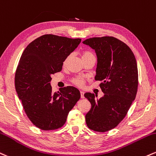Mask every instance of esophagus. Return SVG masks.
<instances>
[{
	"mask_svg": "<svg viewBox=\"0 0 156 156\" xmlns=\"http://www.w3.org/2000/svg\"><path fill=\"white\" fill-rule=\"evenodd\" d=\"M80 97H81V99L84 98V93L83 91H80Z\"/></svg>",
	"mask_w": 156,
	"mask_h": 156,
	"instance_id": "obj_1",
	"label": "esophagus"
}]
</instances>
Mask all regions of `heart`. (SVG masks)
<instances>
[{
    "instance_id": "heart-1",
    "label": "heart",
    "mask_w": 156,
    "mask_h": 156,
    "mask_svg": "<svg viewBox=\"0 0 156 156\" xmlns=\"http://www.w3.org/2000/svg\"><path fill=\"white\" fill-rule=\"evenodd\" d=\"M70 58V55L67 56V57L65 58L63 62L64 65H66ZM88 58H96V57H95V55L94 54L93 52L90 51H84L83 53H82V59L83 60L85 59H88ZM86 80H87V78H85V77L76 76V77H73L72 79H71V83L74 84L75 86H78V87H83V86L85 85Z\"/></svg>"
}]
</instances>
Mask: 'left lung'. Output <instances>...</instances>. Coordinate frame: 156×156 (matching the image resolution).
Instances as JSON below:
<instances>
[{
	"instance_id": "8db88e82",
	"label": "left lung",
	"mask_w": 156,
	"mask_h": 156,
	"mask_svg": "<svg viewBox=\"0 0 156 156\" xmlns=\"http://www.w3.org/2000/svg\"><path fill=\"white\" fill-rule=\"evenodd\" d=\"M83 43L96 51L98 62L95 80L102 81L99 86L105 94L99 99H95L94 94H84L91 104L86 115V124L94 132H108L123 121L136 97V61L131 48L114 37H91Z\"/></svg>"
}]
</instances>
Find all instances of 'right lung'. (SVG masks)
Listing matches in <instances>:
<instances>
[{
	"instance_id": "1",
	"label": "right lung",
	"mask_w": 156,
	"mask_h": 156,
	"mask_svg": "<svg viewBox=\"0 0 156 156\" xmlns=\"http://www.w3.org/2000/svg\"><path fill=\"white\" fill-rule=\"evenodd\" d=\"M81 41L52 34L37 37L24 50L15 73V88L28 119L44 131L61 128L80 98L79 90L64 87L57 92L50 85L51 75Z\"/></svg>"
}]
</instances>
